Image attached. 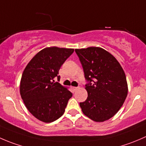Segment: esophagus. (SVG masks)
Returning a JSON list of instances; mask_svg holds the SVG:
<instances>
[{
  "label": "esophagus",
  "mask_w": 146,
  "mask_h": 146,
  "mask_svg": "<svg viewBox=\"0 0 146 146\" xmlns=\"http://www.w3.org/2000/svg\"><path fill=\"white\" fill-rule=\"evenodd\" d=\"M71 88H72V90H73V92H75V91H76L78 89V87H72Z\"/></svg>",
  "instance_id": "obj_1"
}]
</instances>
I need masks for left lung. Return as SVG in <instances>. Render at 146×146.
<instances>
[{
    "mask_svg": "<svg viewBox=\"0 0 146 146\" xmlns=\"http://www.w3.org/2000/svg\"><path fill=\"white\" fill-rule=\"evenodd\" d=\"M83 68L88 98L80 102L85 116L103 122L114 117L128 94L126 75L115 57L100 47L76 48Z\"/></svg>",
    "mask_w": 146,
    "mask_h": 146,
    "instance_id": "obj_1",
    "label": "left lung"
}]
</instances>
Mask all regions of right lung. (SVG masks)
Here are the masks:
<instances>
[{"label":"right lung","instance_id":"right-lung-1","mask_svg":"<svg viewBox=\"0 0 146 146\" xmlns=\"http://www.w3.org/2000/svg\"><path fill=\"white\" fill-rule=\"evenodd\" d=\"M73 48L47 47L28 63L20 80L21 98L29 112L39 121L50 123L64 114L73 94L54 78Z\"/></svg>","mask_w":146,"mask_h":146}]
</instances>
